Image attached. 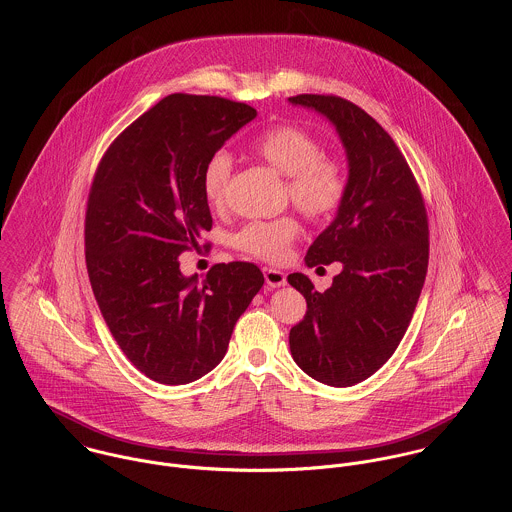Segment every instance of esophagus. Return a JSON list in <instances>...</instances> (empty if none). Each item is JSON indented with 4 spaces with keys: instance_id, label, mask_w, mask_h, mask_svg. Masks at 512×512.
Here are the masks:
<instances>
[{
    "instance_id": "1",
    "label": "esophagus",
    "mask_w": 512,
    "mask_h": 512,
    "mask_svg": "<svg viewBox=\"0 0 512 512\" xmlns=\"http://www.w3.org/2000/svg\"><path fill=\"white\" fill-rule=\"evenodd\" d=\"M264 278H266V284H268L270 288H282V286H286V274L280 272V270L264 268Z\"/></svg>"
}]
</instances>
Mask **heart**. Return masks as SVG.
<instances>
[{
	"mask_svg": "<svg viewBox=\"0 0 512 512\" xmlns=\"http://www.w3.org/2000/svg\"><path fill=\"white\" fill-rule=\"evenodd\" d=\"M250 151L286 175V199L313 222L329 220L345 203L349 193V177L343 163L323 153L321 142L292 124H280L258 134ZM232 175V157L215 151L201 175L205 201L220 209L226 201ZM299 234V224L293 217L272 220H250L232 236V246L244 254L266 262H278L286 256L288 246Z\"/></svg>",
	"mask_w": 512,
	"mask_h": 512,
	"instance_id": "1",
	"label": "heart"
}]
</instances>
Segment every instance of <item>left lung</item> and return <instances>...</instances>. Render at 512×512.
<instances>
[{"instance_id":"1","label":"left lung","mask_w":512,"mask_h":512,"mask_svg":"<svg viewBox=\"0 0 512 512\" xmlns=\"http://www.w3.org/2000/svg\"><path fill=\"white\" fill-rule=\"evenodd\" d=\"M290 102L329 118L349 159L347 199L305 256L309 268L341 262L343 270L323 293L303 274L288 276L307 301L290 349L311 378L353 386L394 355L412 321L428 272V213L406 157L363 108L333 94Z\"/></svg>"}]
</instances>
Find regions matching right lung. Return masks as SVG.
Here are the masks:
<instances>
[{
	"label": "right lung",
	"instance_id": "add662e5",
	"mask_svg": "<svg viewBox=\"0 0 512 512\" xmlns=\"http://www.w3.org/2000/svg\"><path fill=\"white\" fill-rule=\"evenodd\" d=\"M254 118L244 102L169 94L110 144L94 173L84 219L90 286L124 355L155 382L187 384L219 365L264 286L250 262L215 264L203 284L179 270V254L213 228L203 167Z\"/></svg>",
	"mask_w": 512,
	"mask_h": 512
}]
</instances>
